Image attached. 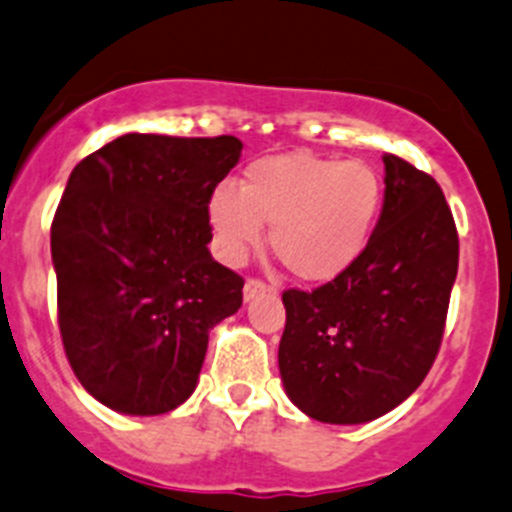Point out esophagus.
I'll use <instances>...</instances> for the list:
<instances>
[{
  "label": "esophagus",
  "mask_w": 512,
  "mask_h": 512,
  "mask_svg": "<svg viewBox=\"0 0 512 512\" xmlns=\"http://www.w3.org/2000/svg\"><path fill=\"white\" fill-rule=\"evenodd\" d=\"M267 290H270V285H267L265 280H260V277H247L245 300H252V297H257V295H265Z\"/></svg>",
  "instance_id": "1"
}]
</instances>
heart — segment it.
I'll return each mask as SVG.
<instances>
[{
	"mask_svg": "<svg viewBox=\"0 0 512 512\" xmlns=\"http://www.w3.org/2000/svg\"><path fill=\"white\" fill-rule=\"evenodd\" d=\"M382 202L385 182L370 162L287 152L252 162L237 190L217 187L207 215L222 260H245L272 225V252L297 280L330 282L367 250Z\"/></svg>",
	"mask_w": 512,
	"mask_h": 512,
	"instance_id": "obj_1",
	"label": "heart"
}]
</instances>
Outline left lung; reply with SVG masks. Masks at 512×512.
I'll return each instance as SVG.
<instances>
[{"label": "left lung", "instance_id": "left-lung-1", "mask_svg": "<svg viewBox=\"0 0 512 512\" xmlns=\"http://www.w3.org/2000/svg\"><path fill=\"white\" fill-rule=\"evenodd\" d=\"M360 260L312 292L285 290L280 375L320 423L357 425L398 408L438 357L458 275V230L428 172L395 155Z\"/></svg>", "mask_w": 512, "mask_h": 512}]
</instances>
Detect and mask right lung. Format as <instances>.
Instances as JSON below:
<instances>
[{
  "label": "right lung",
  "instance_id": "1",
  "mask_svg": "<svg viewBox=\"0 0 512 512\" xmlns=\"http://www.w3.org/2000/svg\"><path fill=\"white\" fill-rule=\"evenodd\" d=\"M242 142L124 135L84 157L52 220L64 355L92 398L162 415L192 395L210 330L242 305L207 207Z\"/></svg>",
  "mask_w": 512,
  "mask_h": 512
}]
</instances>
